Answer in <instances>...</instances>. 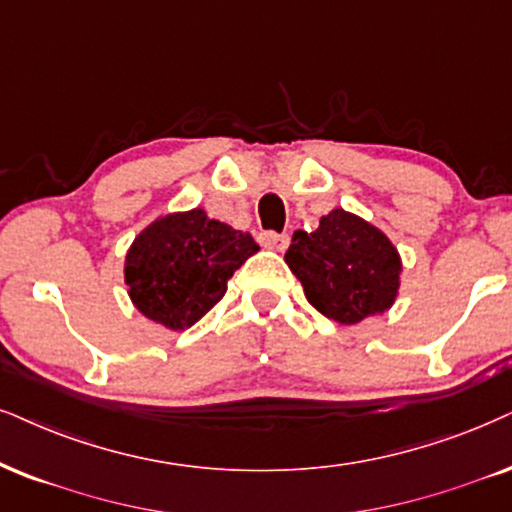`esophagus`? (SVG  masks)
Segmentation results:
<instances>
[{
	"label": "esophagus",
	"instance_id": "1",
	"mask_svg": "<svg viewBox=\"0 0 512 512\" xmlns=\"http://www.w3.org/2000/svg\"><path fill=\"white\" fill-rule=\"evenodd\" d=\"M260 243L264 245V248H269V250L283 252V250L288 248L290 238H288L286 234H276V231H262V234H260Z\"/></svg>",
	"mask_w": 512,
	"mask_h": 512
}]
</instances>
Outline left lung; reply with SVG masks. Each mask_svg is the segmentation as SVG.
Returning <instances> with one entry per match:
<instances>
[{
	"label": "left lung",
	"instance_id": "left-lung-1",
	"mask_svg": "<svg viewBox=\"0 0 512 512\" xmlns=\"http://www.w3.org/2000/svg\"><path fill=\"white\" fill-rule=\"evenodd\" d=\"M286 262L309 304L342 326L383 314L397 300V248L378 226L342 208L321 217L312 234L295 231Z\"/></svg>",
	"mask_w": 512,
	"mask_h": 512
}]
</instances>
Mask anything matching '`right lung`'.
Segmentation results:
<instances>
[{
  "mask_svg": "<svg viewBox=\"0 0 512 512\" xmlns=\"http://www.w3.org/2000/svg\"><path fill=\"white\" fill-rule=\"evenodd\" d=\"M257 250L250 234L200 208L158 217L127 250L129 300L146 319L184 331L222 300L226 281Z\"/></svg>",
  "mask_w": 512,
  "mask_h": 512,
  "instance_id": "obj_1",
  "label": "right lung"
}]
</instances>
